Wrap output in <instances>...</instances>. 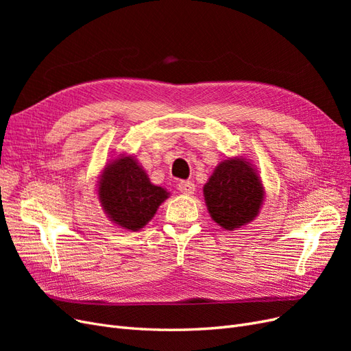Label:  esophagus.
Segmentation results:
<instances>
[{"mask_svg":"<svg viewBox=\"0 0 351 351\" xmlns=\"http://www.w3.org/2000/svg\"><path fill=\"white\" fill-rule=\"evenodd\" d=\"M178 190L184 195H192L195 192V183L193 182H180Z\"/></svg>","mask_w":351,"mask_h":351,"instance_id":"1","label":"esophagus"}]
</instances>
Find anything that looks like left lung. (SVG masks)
I'll return each instance as SVG.
<instances>
[{"label": "left lung", "instance_id": "obj_1", "mask_svg": "<svg viewBox=\"0 0 351 351\" xmlns=\"http://www.w3.org/2000/svg\"><path fill=\"white\" fill-rule=\"evenodd\" d=\"M209 214L217 224L234 230L252 221L263 200L258 174L243 159L221 162L204 187Z\"/></svg>", "mask_w": 351, "mask_h": 351}]
</instances>
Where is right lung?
<instances>
[{"label":"right lung","instance_id":"obj_1","mask_svg":"<svg viewBox=\"0 0 351 351\" xmlns=\"http://www.w3.org/2000/svg\"><path fill=\"white\" fill-rule=\"evenodd\" d=\"M168 197L162 187L149 182L132 156L115 159L102 174L99 199L108 217L127 230H139Z\"/></svg>","mask_w":351,"mask_h":351}]
</instances>
